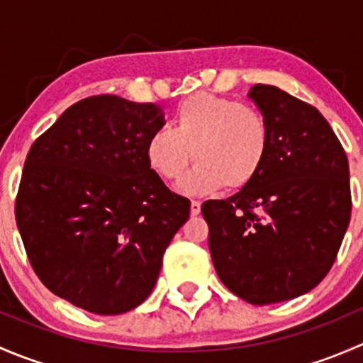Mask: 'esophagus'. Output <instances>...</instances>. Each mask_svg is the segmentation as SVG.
<instances>
[{
  "label": "esophagus",
  "instance_id": "1",
  "mask_svg": "<svg viewBox=\"0 0 363 363\" xmlns=\"http://www.w3.org/2000/svg\"><path fill=\"white\" fill-rule=\"evenodd\" d=\"M200 208H202V203H200L199 200H191V208H189L191 216H199L200 214Z\"/></svg>",
  "mask_w": 363,
  "mask_h": 363
}]
</instances>
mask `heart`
Masks as SVG:
<instances>
[{
  "instance_id": "b5f03b06",
  "label": "heart",
  "mask_w": 363,
  "mask_h": 363,
  "mask_svg": "<svg viewBox=\"0 0 363 363\" xmlns=\"http://www.w3.org/2000/svg\"><path fill=\"white\" fill-rule=\"evenodd\" d=\"M270 128L251 105L200 93L182 101L174 130L160 128L145 145L149 167L164 181H175L191 160L196 167L179 182L184 195H211L225 186L247 188L265 167Z\"/></svg>"
}]
</instances>
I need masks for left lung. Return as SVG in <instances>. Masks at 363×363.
I'll return each mask as SVG.
<instances>
[{
	"instance_id": "left-lung-1",
	"label": "left lung",
	"mask_w": 363,
	"mask_h": 363,
	"mask_svg": "<svg viewBox=\"0 0 363 363\" xmlns=\"http://www.w3.org/2000/svg\"><path fill=\"white\" fill-rule=\"evenodd\" d=\"M247 96L269 123V160L247 188L208 200L202 214L219 279L265 306L307 294L334 265L350 225V167L313 105L265 84Z\"/></svg>"
}]
</instances>
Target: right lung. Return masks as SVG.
Here are the masks:
<instances>
[{
    "label": "right lung",
    "mask_w": 363,
    "mask_h": 363,
    "mask_svg": "<svg viewBox=\"0 0 363 363\" xmlns=\"http://www.w3.org/2000/svg\"><path fill=\"white\" fill-rule=\"evenodd\" d=\"M163 111L112 94L77 101L26 158L16 221L36 276L94 314L140 306L189 200L149 167L145 145Z\"/></svg>",
    "instance_id": "right-lung-1"
}]
</instances>
